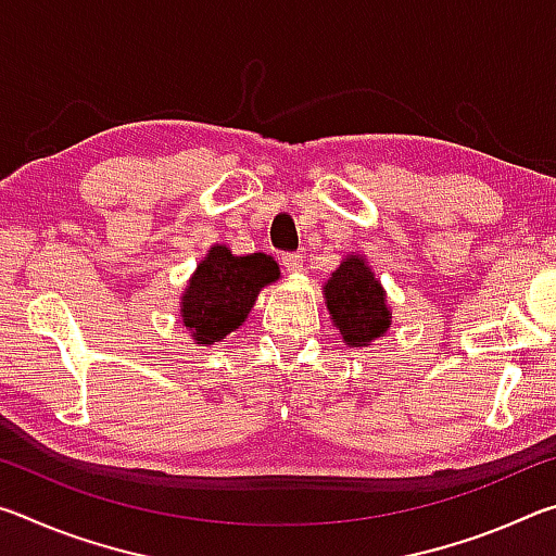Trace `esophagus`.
I'll list each match as a JSON object with an SVG mask.
<instances>
[{"label":"esophagus","mask_w":556,"mask_h":556,"mask_svg":"<svg viewBox=\"0 0 556 556\" xmlns=\"http://www.w3.org/2000/svg\"><path fill=\"white\" fill-rule=\"evenodd\" d=\"M281 265L287 267V271H301V267H304V257L296 255V252H285V255H281Z\"/></svg>","instance_id":"esophagus-1"}]
</instances>
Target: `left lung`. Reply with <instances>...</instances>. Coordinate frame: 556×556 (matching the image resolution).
Returning <instances> with one entry per match:
<instances>
[{
	"instance_id": "left-lung-1",
	"label": "left lung",
	"mask_w": 556,
	"mask_h": 556,
	"mask_svg": "<svg viewBox=\"0 0 556 556\" xmlns=\"http://www.w3.org/2000/svg\"><path fill=\"white\" fill-rule=\"evenodd\" d=\"M326 304L345 345H370L390 328L384 291L370 267L351 255L326 285Z\"/></svg>"
}]
</instances>
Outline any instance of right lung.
I'll return each mask as SVG.
<instances>
[{
  "mask_svg": "<svg viewBox=\"0 0 556 556\" xmlns=\"http://www.w3.org/2000/svg\"><path fill=\"white\" fill-rule=\"evenodd\" d=\"M279 277L277 262L265 252L235 257L228 248H211L184 294V326L203 345H213L242 326L262 287Z\"/></svg>",
  "mask_w": 556,
  "mask_h": 556,
  "instance_id": "1",
  "label": "right lung"
}]
</instances>
